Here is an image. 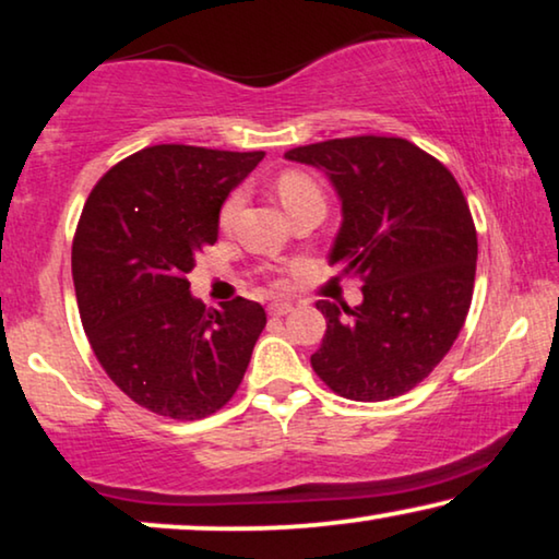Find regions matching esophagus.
I'll list each match as a JSON object with an SVG mask.
<instances>
[{
    "instance_id": "obj_1",
    "label": "esophagus",
    "mask_w": 559,
    "mask_h": 559,
    "mask_svg": "<svg viewBox=\"0 0 559 559\" xmlns=\"http://www.w3.org/2000/svg\"><path fill=\"white\" fill-rule=\"evenodd\" d=\"M293 312V302H285V300H277L270 305V316L274 318H282V316H289Z\"/></svg>"
}]
</instances>
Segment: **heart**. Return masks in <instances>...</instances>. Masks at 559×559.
I'll use <instances>...</instances> for the list:
<instances>
[{
	"mask_svg": "<svg viewBox=\"0 0 559 559\" xmlns=\"http://www.w3.org/2000/svg\"><path fill=\"white\" fill-rule=\"evenodd\" d=\"M274 188H277V195L282 205H285V211H293L297 205L310 203V201H323L320 188L302 173H282ZM239 209H241V193L228 195L224 209H221V226H231V221L236 218Z\"/></svg>",
	"mask_w": 559,
	"mask_h": 559,
	"instance_id": "1",
	"label": "heart"
}]
</instances>
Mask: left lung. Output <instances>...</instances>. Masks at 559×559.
Listing matches in <instances>:
<instances>
[{"instance_id": "8db88e82", "label": "left lung", "mask_w": 559, "mask_h": 559, "mask_svg": "<svg viewBox=\"0 0 559 559\" xmlns=\"http://www.w3.org/2000/svg\"><path fill=\"white\" fill-rule=\"evenodd\" d=\"M325 173L341 201L331 264L361 277L364 300H320L312 369L335 394L384 402L442 361L468 316L478 239L445 165L402 136H346L289 150Z\"/></svg>"}]
</instances>
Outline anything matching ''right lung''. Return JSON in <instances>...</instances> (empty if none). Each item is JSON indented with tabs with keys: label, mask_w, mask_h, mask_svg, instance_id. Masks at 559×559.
Listing matches in <instances>:
<instances>
[{
	"label": "right lung",
	"mask_w": 559,
	"mask_h": 559,
	"mask_svg": "<svg viewBox=\"0 0 559 559\" xmlns=\"http://www.w3.org/2000/svg\"><path fill=\"white\" fill-rule=\"evenodd\" d=\"M262 157L157 144L111 167L83 205L71 257L83 328L114 384L157 415L224 407L264 331L259 302L205 308L188 282L218 241L221 205Z\"/></svg>",
	"instance_id": "right-lung-1"
}]
</instances>
